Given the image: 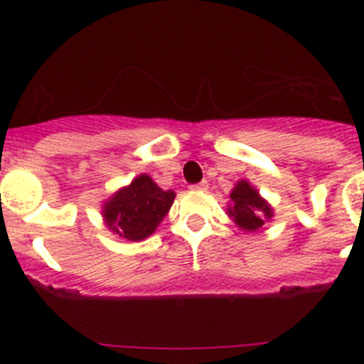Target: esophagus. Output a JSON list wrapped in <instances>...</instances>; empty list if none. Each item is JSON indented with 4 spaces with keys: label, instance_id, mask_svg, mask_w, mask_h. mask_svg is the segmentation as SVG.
<instances>
[{
    "label": "esophagus",
    "instance_id": "esophagus-1",
    "mask_svg": "<svg viewBox=\"0 0 364 364\" xmlns=\"http://www.w3.org/2000/svg\"><path fill=\"white\" fill-rule=\"evenodd\" d=\"M191 189L193 191H205V189H208V182H200V184L197 186H191Z\"/></svg>",
    "mask_w": 364,
    "mask_h": 364
}]
</instances>
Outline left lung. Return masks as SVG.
Masks as SVG:
<instances>
[{"label":"left lung","instance_id":"1","mask_svg":"<svg viewBox=\"0 0 364 364\" xmlns=\"http://www.w3.org/2000/svg\"><path fill=\"white\" fill-rule=\"evenodd\" d=\"M228 217L242 231H259L264 222L273 218V208L266 198L260 197L257 188L247 180H239L230 193V204L226 210Z\"/></svg>","mask_w":364,"mask_h":364}]
</instances>
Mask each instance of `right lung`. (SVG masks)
<instances>
[{"label":"right lung","instance_id":"add662e5","mask_svg":"<svg viewBox=\"0 0 364 364\" xmlns=\"http://www.w3.org/2000/svg\"><path fill=\"white\" fill-rule=\"evenodd\" d=\"M175 197V191H164L149 175L142 173L104 200V224L120 239L129 242L144 240L156 231L171 210Z\"/></svg>","mask_w":364,"mask_h":364}]
</instances>
